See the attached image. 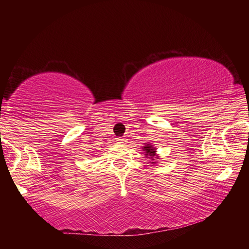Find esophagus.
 Returning <instances> with one entry per match:
<instances>
[{
    "instance_id": "1",
    "label": "esophagus",
    "mask_w": 249,
    "mask_h": 249,
    "mask_svg": "<svg viewBox=\"0 0 249 249\" xmlns=\"http://www.w3.org/2000/svg\"><path fill=\"white\" fill-rule=\"evenodd\" d=\"M117 142H119V144H125L126 140H125V138H123V137H122V138H117Z\"/></svg>"
}]
</instances>
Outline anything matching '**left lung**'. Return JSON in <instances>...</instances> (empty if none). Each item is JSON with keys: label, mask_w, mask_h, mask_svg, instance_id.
<instances>
[{"label": "left lung", "mask_w": 249, "mask_h": 249, "mask_svg": "<svg viewBox=\"0 0 249 249\" xmlns=\"http://www.w3.org/2000/svg\"><path fill=\"white\" fill-rule=\"evenodd\" d=\"M145 151V156L147 158H149V159H151V161H155V156H156V148L155 147L153 146V145H150V144H147V145H145L144 146V149H142ZM151 163H156V162H151Z\"/></svg>", "instance_id": "obj_1"}]
</instances>
